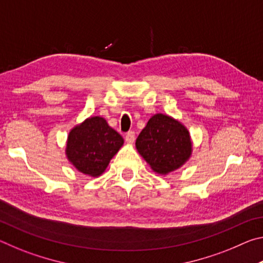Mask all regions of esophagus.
I'll list each match as a JSON object with an SVG mask.
<instances>
[{
	"instance_id": "esophagus-1",
	"label": "esophagus",
	"mask_w": 263,
	"mask_h": 263,
	"mask_svg": "<svg viewBox=\"0 0 263 263\" xmlns=\"http://www.w3.org/2000/svg\"><path fill=\"white\" fill-rule=\"evenodd\" d=\"M125 140L128 142V144H132L136 140V133L133 131H128L125 135Z\"/></svg>"
}]
</instances>
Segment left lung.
<instances>
[{"instance_id": "left-lung-1", "label": "left lung", "mask_w": 263, "mask_h": 263, "mask_svg": "<svg viewBox=\"0 0 263 263\" xmlns=\"http://www.w3.org/2000/svg\"><path fill=\"white\" fill-rule=\"evenodd\" d=\"M136 147L154 172L168 174L189 159L190 135L174 118L157 114L138 136Z\"/></svg>"}]
</instances>
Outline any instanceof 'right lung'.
<instances>
[{
    "label": "right lung",
    "instance_id": "obj_1",
    "mask_svg": "<svg viewBox=\"0 0 263 263\" xmlns=\"http://www.w3.org/2000/svg\"><path fill=\"white\" fill-rule=\"evenodd\" d=\"M123 142L104 118L90 117L69 132L66 154L78 171L95 177L105 171Z\"/></svg>",
    "mask_w": 263,
    "mask_h": 263
}]
</instances>
